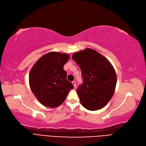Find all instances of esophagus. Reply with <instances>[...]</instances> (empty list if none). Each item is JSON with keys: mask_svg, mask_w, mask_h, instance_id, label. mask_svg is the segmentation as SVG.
I'll return each instance as SVG.
<instances>
[{"mask_svg": "<svg viewBox=\"0 0 146 146\" xmlns=\"http://www.w3.org/2000/svg\"><path fill=\"white\" fill-rule=\"evenodd\" d=\"M72 84L74 85V88H75V86H76V82H75V81H73V82H72Z\"/></svg>", "mask_w": 146, "mask_h": 146, "instance_id": "1", "label": "esophagus"}]
</instances>
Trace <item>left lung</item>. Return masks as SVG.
<instances>
[{
	"instance_id": "left-lung-1",
	"label": "left lung",
	"mask_w": 146,
	"mask_h": 146,
	"mask_svg": "<svg viewBox=\"0 0 146 146\" xmlns=\"http://www.w3.org/2000/svg\"><path fill=\"white\" fill-rule=\"evenodd\" d=\"M81 69L83 83L77 92L83 106L89 110L102 109L112 98L117 75L109 60L94 49L86 48L72 55Z\"/></svg>"
}]
</instances>
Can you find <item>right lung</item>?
I'll return each mask as SVG.
<instances>
[{
    "instance_id": "1",
    "label": "right lung",
    "mask_w": 146,
    "mask_h": 146,
    "mask_svg": "<svg viewBox=\"0 0 146 146\" xmlns=\"http://www.w3.org/2000/svg\"><path fill=\"white\" fill-rule=\"evenodd\" d=\"M69 59L68 54L50 52L40 58L30 71V88L44 106H58L74 88L67 80L66 72L63 69Z\"/></svg>"
}]
</instances>
